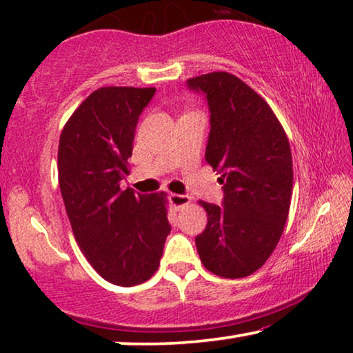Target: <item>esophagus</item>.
<instances>
[{
	"instance_id": "esophagus-1",
	"label": "esophagus",
	"mask_w": 353,
	"mask_h": 353,
	"mask_svg": "<svg viewBox=\"0 0 353 353\" xmlns=\"http://www.w3.org/2000/svg\"><path fill=\"white\" fill-rule=\"evenodd\" d=\"M168 201H170V204L173 207H176V209H181V207L190 204L191 197L185 196V194H170V196H168Z\"/></svg>"
}]
</instances>
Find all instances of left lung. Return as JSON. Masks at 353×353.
<instances>
[{
    "instance_id": "obj_1",
    "label": "left lung",
    "mask_w": 353,
    "mask_h": 353,
    "mask_svg": "<svg viewBox=\"0 0 353 353\" xmlns=\"http://www.w3.org/2000/svg\"><path fill=\"white\" fill-rule=\"evenodd\" d=\"M210 112L205 161L223 190L221 205L201 201L207 226L196 236L201 262L223 278H244L267 262L281 238L292 194V156L270 105L228 72L190 79Z\"/></svg>"
}]
</instances>
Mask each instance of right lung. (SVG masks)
<instances>
[{
	"mask_svg": "<svg viewBox=\"0 0 353 353\" xmlns=\"http://www.w3.org/2000/svg\"><path fill=\"white\" fill-rule=\"evenodd\" d=\"M156 88L105 86L72 114L59 139V188L81 252L105 281L130 288L161 263L172 226L167 194L120 190L139 115Z\"/></svg>",
	"mask_w": 353,
	"mask_h": 353,
	"instance_id": "1",
	"label": "right lung"
}]
</instances>
